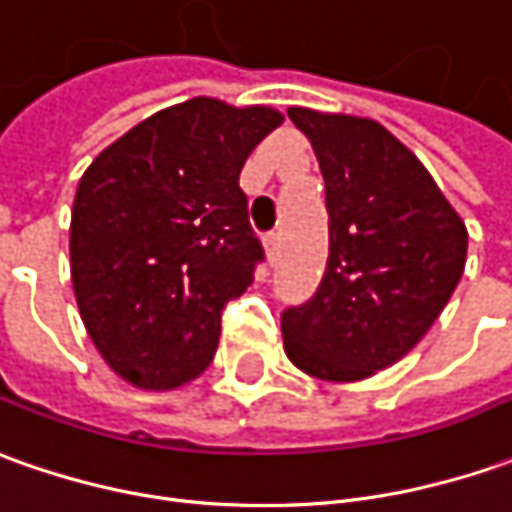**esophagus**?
Segmentation results:
<instances>
[{"label": "esophagus", "instance_id": "34e87169", "mask_svg": "<svg viewBox=\"0 0 512 512\" xmlns=\"http://www.w3.org/2000/svg\"><path fill=\"white\" fill-rule=\"evenodd\" d=\"M264 245H267V259H270V264H273L276 262V256H279V248H281V231L267 233Z\"/></svg>", "mask_w": 512, "mask_h": 512}]
</instances>
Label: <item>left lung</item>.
I'll list each match as a JSON object with an SVG mask.
<instances>
[{
  "instance_id": "left-lung-1",
  "label": "left lung",
  "mask_w": 512,
  "mask_h": 512,
  "mask_svg": "<svg viewBox=\"0 0 512 512\" xmlns=\"http://www.w3.org/2000/svg\"><path fill=\"white\" fill-rule=\"evenodd\" d=\"M327 185L318 290L281 312L284 352L321 380H363L420 344L465 270L468 231L423 163L380 123L293 106Z\"/></svg>"
}]
</instances>
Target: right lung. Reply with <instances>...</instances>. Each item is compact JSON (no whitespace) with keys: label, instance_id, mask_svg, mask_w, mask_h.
<instances>
[{"label":"right lung","instance_id":"obj_1","mask_svg":"<svg viewBox=\"0 0 512 512\" xmlns=\"http://www.w3.org/2000/svg\"><path fill=\"white\" fill-rule=\"evenodd\" d=\"M279 123L270 106L194 98L137 123L84 171L72 287L123 380L177 389L214 360L225 304L264 262L239 171Z\"/></svg>","mask_w":512,"mask_h":512}]
</instances>
